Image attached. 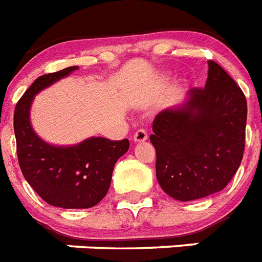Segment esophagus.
Returning a JSON list of instances; mask_svg holds the SVG:
<instances>
[{
	"label": "esophagus",
	"mask_w": 262,
	"mask_h": 262,
	"mask_svg": "<svg viewBox=\"0 0 262 262\" xmlns=\"http://www.w3.org/2000/svg\"><path fill=\"white\" fill-rule=\"evenodd\" d=\"M133 141L135 142V143H141V142L147 141V133H146L144 129H138L137 133L134 134Z\"/></svg>",
	"instance_id": "1"
}]
</instances>
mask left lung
<instances>
[{
	"label": "left lung",
	"mask_w": 262,
	"mask_h": 262,
	"mask_svg": "<svg viewBox=\"0 0 262 262\" xmlns=\"http://www.w3.org/2000/svg\"><path fill=\"white\" fill-rule=\"evenodd\" d=\"M246 98L235 81L208 60L204 89H190L181 104L152 123L157 180L170 198L190 202L230 183L245 150Z\"/></svg>",
	"instance_id": "8db88e82"
}]
</instances>
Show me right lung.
I'll return each mask as SVG.
<instances>
[{
    "mask_svg": "<svg viewBox=\"0 0 262 262\" xmlns=\"http://www.w3.org/2000/svg\"><path fill=\"white\" fill-rule=\"evenodd\" d=\"M70 66L35 79L14 110V135L24 179L45 202L60 208H91L111 187L116 161L129 147L128 139L91 137L77 144L58 146L43 141L31 124L35 96L75 72Z\"/></svg>",
    "mask_w": 262,
    "mask_h": 262,
    "instance_id": "1",
    "label": "right lung"
}]
</instances>
